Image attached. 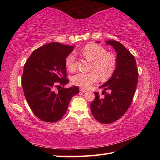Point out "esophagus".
Returning a JSON list of instances; mask_svg holds the SVG:
<instances>
[{
	"mask_svg": "<svg viewBox=\"0 0 160 160\" xmlns=\"http://www.w3.org/2000/svg\"><path fill=\"white\" fill-rule=\"evenodd\" d=\"M80 91H81V92H82V93H85V92H87V91L86 89H83V88H80Z\"/></svg>",
	"mask_w": 160,
	"mask_h": 160,
	"instance_id": "1",
	"label": "esophagus"
}]
</instances>
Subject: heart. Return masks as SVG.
<instances>
[{
    "instance_id": "b5f03b06",
    "label": "heart",
    "mask_w": 160,
    "mask_h": 160,
    "mask_svg": "<svg viewBox=\"0 0 160 160\" xmlns=\"http://www.w3.org/2000/svg\"><path fill=\"white\" fill-rule=\"evenodd\" d=\"M82 57L91 61L90 72H79L74 75L72 82L75 85L88 89L96 83L98 78L106 81L113 76L117 67V59L113 53L107 52L103 47L90 43L84 46L79 52ZM65 66L70 71L76 68V56L73 52L70 53L65 58Z\"/></svg>"
}]
</instances>
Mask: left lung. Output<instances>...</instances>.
<instances>
[{"label": "left lung", "mask_w": 160, "mask_h": 160, "mask_svg": "<svg viewBox=\"0 0 160 160\" xmlns=\"http://www.w3.org/2000/svg\"><path fill=\"white\" fill-rule=\"evenodd\" d=\"M107 44L116 51V69L110 79L100 87L109 93L103 91L104 96L101 98L99 93L94 92L96 98L90 105L93 116L102 124L114 122L126 113L133 99L138 80L134 56L118 41L108 40Z\"/></svg>", "instance_id": "left-lung-1"}]
</instances>
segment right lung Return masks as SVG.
I'll use <instances>...</instances> for the list:
<instances>
[{"mask_svg":"<svg viewBox=\"0 0 160 160\" xmlns=\"http://www.w3.org/2000/svg\"><path fill=\"white\" fill-rule=\"evenodd\" d=\"M73 48L59 42L46 44L33 51L24 65L21 79L24 95L33 113L44 122L60 120L71 98L79 93L76 86L61 87L69 82L65 58Z\"/></svg>","mask_w":160,"mask_h":160,"instance_id":"1","label":"right lung"}]
</instances>
